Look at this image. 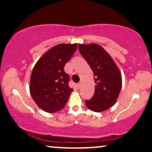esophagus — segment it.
<instances>
[{
	"label": "esophagus",
	"mask_w": 152,
	"mask_h": 152,
	"mask_svg": "<svg viewBox=\"0 0 152 152\" xmlns=\"http://www.w3.org/2000/svg\"><path fill=\"white\" fill-rule=\"evenodd\" d=\"M77 88H80V86H81V83L80 82V83H78L77 84Z\"/></svg>",
	"instance_id": "esophagus-1"
}]
</instances>
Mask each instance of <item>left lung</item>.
<instances>
[{
	"mask_svg": "<svg viewBox=\"0 0 152 152\" xmlns=\"http://www.w3.org/2000/svg\"><path fill=\"white\" fill-rule=\"evenodd\" d=\"M79 50L91 66L95 83L92 98L86 99V107L95 112H102L113 107L122 88V77L110 55L100 45L79 44Z\"/></svg>",
	"mask_w": 152,
	"mask_h": 152,
	"instance_id": "left-lung-1",
	"label": "left lung"
}]
</instances>
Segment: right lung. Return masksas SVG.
Here are the masks:
<instances>
[{"mask_svg": "<svg viewBox=\"0 0 152 152\" xmlns=\"http://www.w3.org/2000/svg\"><path fill=\"white\" fill-rule=\"evenodd\" d=\"M77 48V44H59L47 51L35 64L30 77L31 96L39 107L55 113L65 107L73 89L70 88L64 66Z\"/></svg>", "mask_w": 152, "mask_h": 152, "instance_id": "1", "label": "right lung"}]
</instances>
